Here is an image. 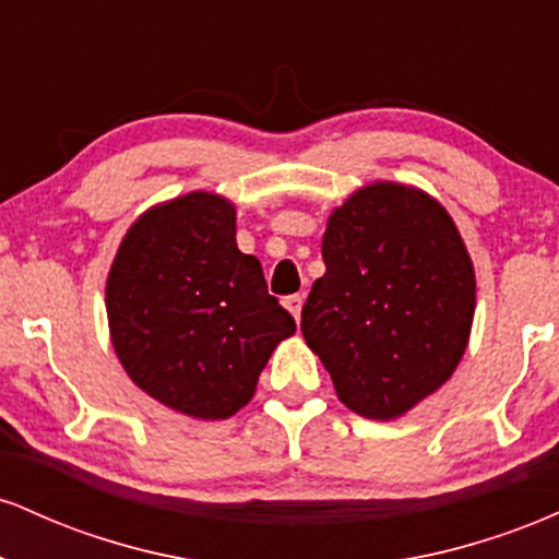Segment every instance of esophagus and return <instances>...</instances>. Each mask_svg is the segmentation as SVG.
Listing matches in <instances>:
<instances>
[{"label":"esophagus","mask_w":559,"mask_h":559,"mask_svg":"<svg viewBox=\"0 0 559 559\" xmlns=\"http://www.w3.org/2000/svg\"><path fill=\"white\" fill-rule=\"evenodd\" d=\"M301 301H305V297H301V294H292V297H286L284 299V305H286V310L292 312L294 316V320H301Z\"/></svg>","instance_id":"esophagus-1"}]
</instances>
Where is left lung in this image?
<instances>
[{
    "label": "left lung",
    "instance_id": "8db88e82",
    "mask_svg": "<svg viewBox=\"0 0 559 559\" xmlns=\"http://www.w3.org/2000/svg\"><path fill=\"white\" fill-rule=\"evenodd\" d=\"M323 262L301 307L305 342L346 407L400 418L465 355L476 273L463 236L426 191L378 181L333 210Z\"/></svg>",
    "mask_w": 559,
    "mask_h": 559
}]
</instances>
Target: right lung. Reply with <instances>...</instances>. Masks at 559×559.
I'll use <instances>...</instances> for the list:
<instances>
[{
  "label": "right lung",
  "instance_id": "1",
  "mask_svg": "<svg viewBox=\"0 0 559 559\" xmlns=\"http://www.w3.org/2000/svg\"><path fill=\"white\" fill-rule=\"evenodd\" d=\"M107 320L131 381L199 420L239 413L297 331L260 260L236 247V207L210 191L157 204L128 228L107 275Z\"/></svg>",
  "mask_w": 559,
  "mask_h": 559
}]
</instances>
